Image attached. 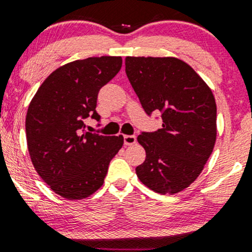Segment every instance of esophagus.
I'll use <instances>...</instances> for the list:
<instances>
[{
	"mask_svg": "<svg viewBox=\"0 0 252 252\" xmlns=\"http://www.w3.org/2000/svg\"><path fill=\"white\" fill-rule=\"evenodd\" d=\"M137 142V138L136 136H124V144L126 145H133L136 144Z\"/></svg>",
	"mask_w": 252,
	"mask_h": 252,
	"instance_id": "obj_1",
	"label": "esophagus"
}]
</instances>
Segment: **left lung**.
Masks as SVG:
<instances>
[{"mask_svg":"<svg viewBox=\"0 0 252 252\" xmlns=\"http://www.w3.org/2000/svg\"><path fill=\"white\" fill-rule=\"evenodd\" d=\"M126 74L142 107L162 113V128L143 132L147 158L136 168L150 190L174 194L198 178L216 140V103L207 83L177 58L127 56Z\"/></svg>","mask_w":252,"mask_h":252,"instance_id":"left-lung-1","label":"left lung"}]
</instances>
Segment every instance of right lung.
I'll return each instance as SVG.
<instances>
[{"instance_id": "1", "label": "right lung", "mask_w": 252, "mask_h": 252, "mask_svg": "<svg viewBox=\"0 0 252 252\" xmlns=\"http://www.w3.org/2000/svg\"><path fill=\"white\" fill-rule=\"evenodd\" d=\"M121 64V56L69 62L51 73L30 102L25 124L30 158L43 181L63 198L75 201L94 193L123 148V136L84 129L89 115L99 120L97 94Z\"/></svg>"}]
</instances>
